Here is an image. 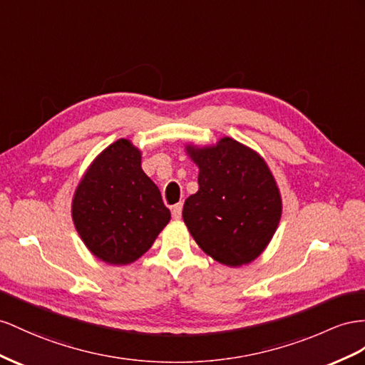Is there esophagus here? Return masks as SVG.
I'll return each mask as SVG.
<instances>
[{
  "label": "esophagus",
  "mask_w": 365,
  "mask_h": 365,
  "mask_svg": "<svg viewBox=\"0 0 365 365\" xmlns=\"http://www.w3.org/2000/svg\"><path fill=\"white\" fill-rule=\"evenodd\" d=\"M171 214H173V219L179 220L182 217V203H177L171 208Z\"/></svg>",
  "instance_id": "34e87169"
}]
</instances>
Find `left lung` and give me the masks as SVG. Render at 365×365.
Listing matches in <instances>:
<instances>
[{"label": "left lung", "mask_w": 365, "mask_h": 365, "mask_svg": "<svg viewBox=\"0 0 365 365\" xmlns=\"http://www.w3.org/2000/svg\"><path fill=\"white\" fill-rule=\"evenodd\" d=\"M199 166V191L183 205V222L197 245L217 262L240 267L272 240L282 200L264 158L230 137L216 146H186Z\"/></svg>", "instance_id": "obj_1"}]
</instances>
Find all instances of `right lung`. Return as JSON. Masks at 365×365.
Listing matches in <instances>:
<instances>
[{
	"label": "right lung",
	"mask_w": 365,
	"mask_h": 365,
	"mask_svg": "<svg viewBox=\"0 0 365 365\" xmlns=\"http://www.w3.org/2000/svg\"><path fill=\"white\" fill-rule=\"evenodd\" d=\"M72 219L93 256L126 265L151 248L171 212L143 173L142 154L120 138L93 160L77 186Z\"/></svg>",
	"instance_id": "obj_1"
}]
</instances>
